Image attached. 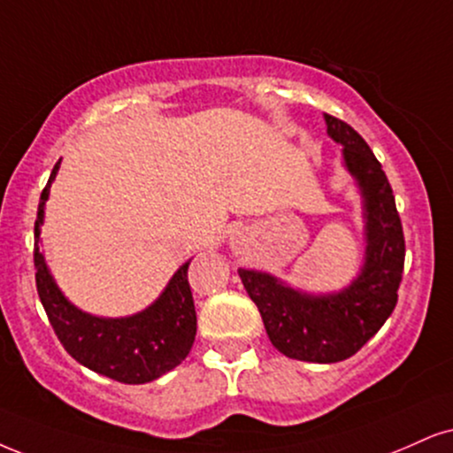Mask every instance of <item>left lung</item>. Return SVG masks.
<instances>
[{
  "label": "left lung",
  "mask_w": 453,
  "mask_h": 453,
  "mask_svg": "<svg viewBox=\"0 0 453 453\" xmlns=\"http://www.w3.org/2000/svg\"><path fill=\"white\" fill-rule=\"evenodd\" d=\"M323 117L329 136L342 144L344 165L363 197L367 245L359 277L342 292L317 296L298 292L269 273L239 269V277L279 353L298 361L336 363L353 357L393 312L405 239L380 161L349 124L327 113Z\"/></svg>",
  "instance_id": "left-lung-1"
}]
</instances>
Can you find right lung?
<instances>
[{
    "label": "right lung",
    "instance_id": "right-lung-1",
    "mask_svg": "<svg viewBox=\"0 0 453 453\" xmlns=\"http://www.w3.org/2000/svg\"><path fill=\"white\" fill-rule=\"evenodd\" d=\"M58 167L60 159L56 161L46 188L39 197L33 250L37 294L54 334L73 359L100 376L124 384L157 380L159 376L180 365L197 334V315L187 277L191 262H184L159 298L136 315L107 319L77 309L56 286L43 254L39 252V226L43 225L50 184L58 174Z\"/></svg>",
    "mask_w": 453,
    "mask_h": 453
}]
</instances>
